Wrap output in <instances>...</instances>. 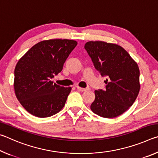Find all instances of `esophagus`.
Listing matches in <instances>:
<instances>
[{
	"label": "esophagus",
	"mask_w": 158,
	"mask_h": 158,
	"mask_svg": "<svg viewBox=\"0 0 158 158\" xmlns=\"http://www.w3.org/2000/svg\"><path fill=\"white\" fill-rule=\"evenodd\" d=\"M77 90H80V91H85V90H89V88H81V87H79V86H77Z\"/></svg>",
	"instance_id": "34e87169"
}]
</instances>
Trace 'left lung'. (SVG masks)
I'll return each mask as SVG.
<instances>
[{
  "label": "left lung",
  "mask_w": 158,
  "mask_h": 158,
  "mask_svg": "<svg viewBox=\"0 0 158 158\" xmlns=\"http://www.w3.org/2000/svg\"><path fill=\"white\" fill-rule=\"evenodd\" d=\"M95 68L106 77L105 89L95 90L90 109L104 118H115L133 105L140 89L139 69L126 51L105 42H88L84 46Z\"/></svg>",
  "instance_id": "obj_1"
}]
</instances>
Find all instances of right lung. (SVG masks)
<instances>
[{"label": "right lung", "instance_id": "right-lung-1", "mask_svg": "<svg viewBox=\"0 0 158 158\" xmlns=\"http://www.w3.org/2000/svg\"><path fill=\"white\" fill-rule=\"evenodd\" d=\"M77 42L73 40H49L35 44L18 61L14 87L18 100L33 116L45 118L59 112L65 105L71 87L51 81L62 71Z\"/></svg>", "mask_w": 158, "mask_h": 158}]
</instances>
